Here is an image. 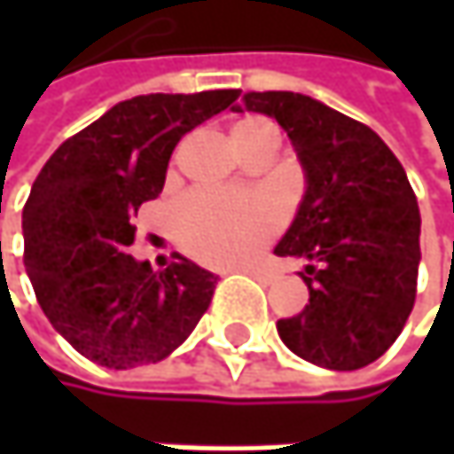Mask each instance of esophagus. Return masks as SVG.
Segmentation results:
<instances>
[{"label":"esophagus","mask_w":454,"mask_h":454,"mask_svg":"<svg viewBox=\"0 0 454 454\" xmlns=\"http://www.w3.org/2000/svg\"><path fill=\"white\" fill-rule=\"evenodd\" d=\"M244 273H249V276H252V278H257L260 284H273V281H276V273L262 270V268H247Z\"/></svg>","instance_id":"1"}]
</instances>
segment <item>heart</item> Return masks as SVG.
<instances>
[{
    "instance_id": "heart-1",
    "label": "heart",
    "mask_w": 454,
    "mask_h": 454,
    "mask_svg": "<svg viewBox=\"0 0 454 454\" xmlns=\"http://www.w3.org/2000/svg\"><path fill=\"white\" fill-rule=\"evenodd\" d=\"M268 131L270 121L249 115L233 123L236 146ZM281 207L257 194H228L215 189L189 192L173 210V231L186 252L207 265H236L252 260L281 228Z\"/></svg>"
}]
</instances>
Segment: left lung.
I'll list each match as a JSON object with an SVG mask.
<instances>
[{
	"mask_svg": "<svg viewBox=\"0 0 454 454\" xmlns=\"http://www.w3.org/2000/svg\"><path fill=\"white\" fill-rule=\"evenodd\" d=\"M241 105L278 121L308 176L276 254L308 260L310 305L278 333L313 365L357 371L395 344L415 305L420 213L405 168L365 123L305 94L247 91Z\"/></svg>",
	"mask_w": 454,
	"mask_h": 454,
	"instance_id": "left-lung-1",
	"label": "left lung"
}]
</instances>
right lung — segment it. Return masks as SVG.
Here are the masks:
<instances>
[{
  "label": "right lung",
  "mask_w": 454,
  "mask_h": 454,
  "mask_svg": "<svg viewBox=\"0 0 454 454\" xmlns=\"http://www.w3.org/2000/svg\"><path fill=\"white\" fill-rule=\"evenodd\" d=\"M239 89L134 97L65 138L23 207V262L49 323L97 365L165 360L210 308L218 278L186 257L152 270L129 254L138 207L157 200L184 134Z\"/></svg>",
  "instance_id": "1"
}]
</instances>
